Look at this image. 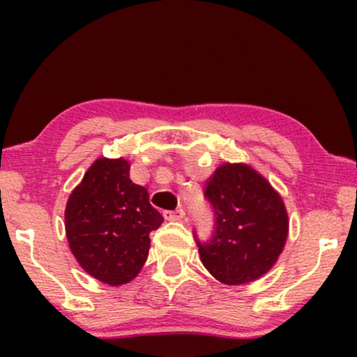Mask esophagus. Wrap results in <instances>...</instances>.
<instances>
[{
	"label": "esophagus",
	"instance_id": "1",
	"mask_svg": "<svg viewBox=\"0 0 357 357\" xmlns=\"http://www.w3.org/2000/svg\"><path fill=\"white\" fill-rule=\"evenodd\" d=\"M183 214H185V211L182 208L180 209H175V211H164V218L165 219H169V221H174V219H180V218H183Z\"/></svg>",
	"mask_w": 357,
	"mask_h": 357
}]
</instances>
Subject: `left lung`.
I'll return each mask as SVG.
<instances>
[{
  "label": "left lung",
  "mask_w": 357,
  "mask_h": 357,
  "mask_svg": "<svg viewBox=\"0 0 357 357\" xmlns=\"http://www.w3.org/2000/svg\"><path fill=\"white\" fill-rule=\"evenodd\" d=\"M214 213L213 232L198 237L199 257L224 284H243L265 275L287 238L284 203L266 178L245 164H224L206 183Z\"/></svg>",
  "instance_id": "1"
}]
</instances>
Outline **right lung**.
<instances>
[{"label":"right lung","mask_w":357,"mask_h":357,"mask_svg":"<svg viewBox=\"0 0 357 357\" xmlns=\"http://www.w3.org/2000/svg\"><path fill=\"white\" fill-rule=\"evenodd\" d=\"M164 218L148 190L130 180L125 159H97L68 199L66 237L79 265L105 284L133 280Z\"/></svg>","instance_id":"add662e5"}]
</instances>
